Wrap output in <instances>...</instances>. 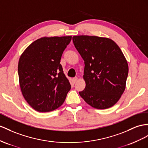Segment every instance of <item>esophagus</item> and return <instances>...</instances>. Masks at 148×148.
I'll list each match as a JSON object with an SVG mask.
<instances>
[{
    "mask_svg": "<svg viewBox=\"0 0 148 148\" xmlns=\"http://www.w3.org/2000/svg\"><path fill=\"white\" fill-rule=\"evenodd\" d=\"M77 81V77H74L73 79V82L74 83H75L76 82V81Z\"/></svg>",
    "mask_w": 148,
    "mask_h": 148,
    "instance_id": "obj_1",
    "label": "esophagus"
}]
</instances>
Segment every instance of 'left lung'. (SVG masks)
I'll list each match as a JSON object with an SVG mask.
<instances>
[{
  "label": "left lung",
  "mask_w": 148,
  "mask_h": 148,
  "mask_svg": "<svg viewBox=\"0 0 148 148\" xmlns=\"http://www.w3.org/2000/svg\"><path fill=\"white\" fill-rule=\"evenodd\" d=\"M73 40L85 65L86 88L79 95L94 108L113 106L126 88L129 67L123 52L107 37L75 36Z\"/></svg>",
  "instance_id": "obj_1"
}]
</instances>
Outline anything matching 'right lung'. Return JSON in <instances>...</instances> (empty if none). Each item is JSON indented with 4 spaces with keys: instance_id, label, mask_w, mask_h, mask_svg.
I'll return each instance as SVG.
<instances>
[{
    "instance_id": "obj_1",
    "label": "right lung",
    "mask_w": 148,
    "mask_h": 148,
    "mask_svg": "<svg viewBox=\"0 0 148 148\" xmlns=\"http://www.w3.org/2000/svg\"><path fill=\"white\" fill-rule=\"evenodd\" d=\"M71 38L41 37L30 44L20 57L18 74L22 96L38 112L58 109L71 88L60 64Z\"/></svg>"
}]
</instances>
